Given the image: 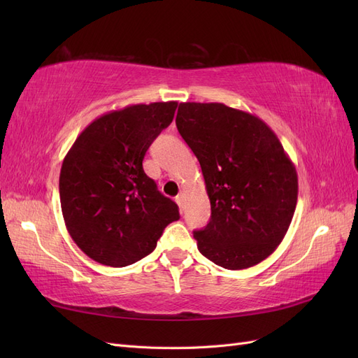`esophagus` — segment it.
I'll list each match as a JSON object with an SVG mask.
<instances>
[{
	"label": "esophagus",
	"instance_id": "1",
	"mask_svg": "<svg viewBox=\"0 0 358 358\" xmlns=\"http://www.w3.org/2000/svg\"><path fill=\"white\" fill-rule=\"evenodd\" d=\"M183 201H185V194L179 192V196L176 197V203L180 206V208H183Z\"/></svg>",
	"mask_w": 358,
	"mask_h": 358
}]
</instances>
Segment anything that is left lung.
Returning a JSON list of instances; mask_svg holds the SVG:
<instances>
[{
    "mask_svg": "<svg viewBox=\"0 0 358 358\" xmlns=\"http://www.w3.org/2000/svg\"><path fill=\"white\" fill-rule=\"evenodd\" d=\"M178 131L197 157L210 221L199 251L229 270L262 263L282 242L297 204V171L262 119L222 103H180Z\"/></svg>",
    "mask_w": 358,
    "mask_h": 358,
    "instance_id": "1",
    "label": "left lung"
}]
</instances>
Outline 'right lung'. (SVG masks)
Masks as SVG:
<instances>
[{
	"label": "right lung",
	"mask_w": 358,
	"mask_h": 358,
	"mask_svg": "<svg viewBox=\"0 0 358 358\" xmlns=\"http://www.w3.org/2000/svg\"><path fill=\"white\" fill-rule=\"evenodd\" d=\"M178 101L131 104L96 117L62 161L59 199L74 243L94 262L125 267L154 251L179 220L175 201L143 170L150 143L167 128Z\"/></svg>",
	"instance_id": "1"
}]
</instances>
